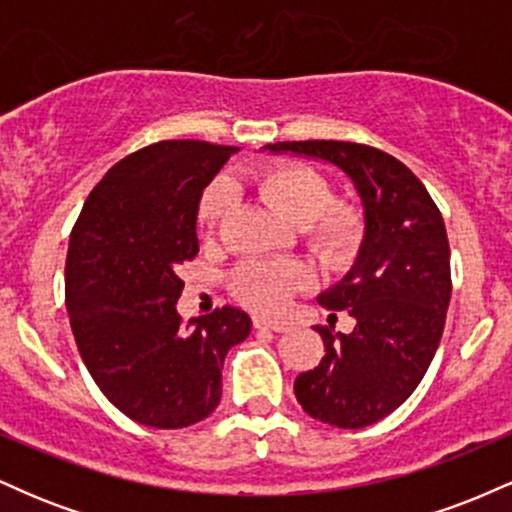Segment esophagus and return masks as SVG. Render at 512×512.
<instances>
[{"label":"esophagus","instance_id":"obj_1","mask_svg":"<svg viewBox=\"0 0 512 512\" xmlns=\"http://www.w3.org/2000/svg\"><path fill=\"white\" fill-rule=\"evenodd\" d=\"M255 327L257 330H272V332H286L289 330V322L284 320H276V317H264V315H257L255 320Z\"/></svg>","mask_w":512,"mask_h":512}]
</instances>
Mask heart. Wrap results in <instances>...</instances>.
I'll list each match as a JSON object with an SVG mask.
<instances>
[{"instance_id": "1", "label": "heart", "mask_w": 512, "mask_h": 512, "mask_svg": "<svg viewBox=\"0 0 512 512\" xmlns=\"http://www.w3.org/2000/svg\"><path fill=\"white\" fill-rule=\"evenodd\" d=\"M260 195L272 207L303 228L310 250L330 267H342L354 257L361 243V219L349 207H330L332 185L320 173L301 163H272L255 173ZM233 204V185L228 180L211 182L199 204V226L214 233ZM308 272L296 262L252 260L233 272L231 286L240 303L255 310H279L291 293L308 286Z\"/></svg>"}]
</instances>
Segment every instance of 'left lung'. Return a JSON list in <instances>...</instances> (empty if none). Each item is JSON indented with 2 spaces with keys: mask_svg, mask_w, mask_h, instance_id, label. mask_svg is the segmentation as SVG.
I'll return each instance as SVG.
<instances>
[{
  "mask_svg": "<svg viewBox=\"0 0 512 512\" xmlns=\"http://www.w3.org/2000/svg\"><path fill=\"white\" fill-rule=\"evenodd\" d=\"M262 151L330 163L361 199L356 260L317 296L327 310H346L356 327L349 334L317 330L325 356L298 375L293 392L305 414L322 424H375L416 390L443 337L452 291L443 216L421 180L373 146L320 139L267 144Z\"/></svg>",
  "mask_w": 512,
  "mask_h": 512,
  "instance_id": "obj_1",
  "label": "left lung"
}]
</instances>
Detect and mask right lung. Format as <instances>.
Wrapping results in <instances>:
<instances>
[{"mask_svg":"<svg viewBox=\"0 0 512 512\" xmlns=\"http://www.w3.org/2000/svg\"><path fill=\"white\" fill-rule=\"evenodd\" d=\"M236 146L158 142L115 163L69 238L64 291L79 354L122 414L151 428L207 419L221 399L228 349L252 330L223 305L182 322L178 267L199 252L204 187Z\"/></svg>","mask_w":512,"mask_h":512,"instance_id":"1","label":"right lung"}]
</instances>
